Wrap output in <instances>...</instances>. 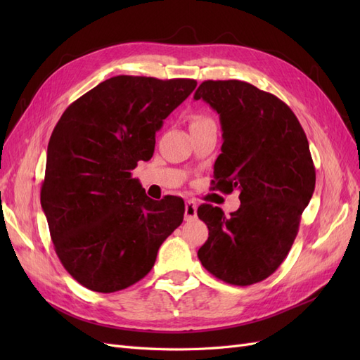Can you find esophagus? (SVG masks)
I'll return each instance as SVG.
<instances>
[{"mask_svg":"<svg viewBox=\"0 0 360 360\" xmlns=\"http://www.w3.org/2000/svg\"><path fill=\"white\" fill-rule=\"evenodd\" d=\"M197 209L198 205L193 200L186 201V207H184V219L186 221H193L197 217Z\"/></svg>","mask_w":360,"mask_h":360,"instance_id":"obj_1","label":"esophagus"}]
</instances>
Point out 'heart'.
Listing matches in <instances>:
<instances>
[{"label": "heart", "instance_id": "obj_1", "mask_svg": "<svg viewBox=\"0 0 360 360\" xmlns=\"http://www.w3.org/2000/svg\"><path fill=\"white\" fill-rule=\"evenodd\" d=\"M201 120H207V118H204V117H197V118H195V122H201Z\"/></svg>", "mask_w": 360, "mask_h": 360}]
</instances>
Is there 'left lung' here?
I'll list each match as a JSON object with an SVG mask.
<instances>
[{
    "label": "left lung",
    "mask_w": 360,
    "mask_h": 360,
    "mask_svg": "<svg viewBox=\"0 0 360 360\" xmlns=\"http://www.w3.org/2000/svg\"><path fill=\"white\" fill-rule=\"evenodd\" d=\"M219 114L222 153L213 189L240 191L238 210L225 216L202 204L209 238L198 258L231 285L269 278L288 255L315 188V168L297 117L276 96L243 81H204L193 94Z\"/></svg>",
    "instance_id": "obj_1"
}]
</instances>
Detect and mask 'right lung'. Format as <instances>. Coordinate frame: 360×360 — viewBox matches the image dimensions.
<instances>
[{
    "label": "right lung",
    "mask_w": 360,
    "mask_h": 360,
    "mask_svg": "<svg viewBox=\"0 0 360 360\" xmlns=\"http://www.w3.org/2000/svg\"><path fill=\"white\" fill-rule=\"evenodd\" d=\"M195 86L193 79L120 75L58 120L40 201L61 264L81 285L97 292L134 285L183 222V200L148 198L132 169L151 159L163 120Z\"/></svg>",
    "instance_id": "add662e5"
}]
</instances>
